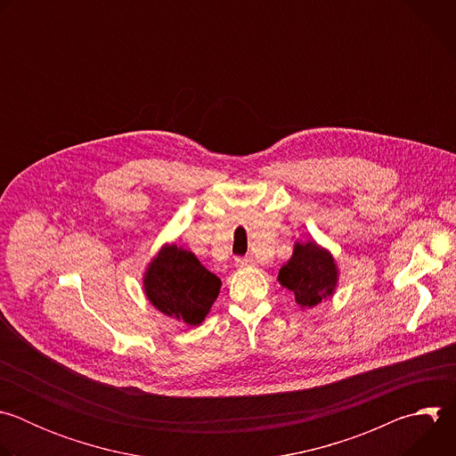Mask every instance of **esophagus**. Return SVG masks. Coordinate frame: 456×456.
Instances as JSON below:
<instances>
[{
	"label": "esophagus",
	"mask_w": 456,
	"mask_h": 456,
	"mask_svg": "<svg viewBox=\"0 0 456 456\" xmlns=\"http://www.w3.org/2000/svg\"><path fill=\"white\" fill-rule=\"evenodd\" d=\"M234 262L238 267H248V265H254V257L252 256H238Z\"/></svg>",
	"instance_id": "1"
}]
</instances>
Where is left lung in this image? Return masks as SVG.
Returning <instances> with one entry per match:
<instances>
[{
	"label": "left lung",
	"mask_w": 456,
	"mask_h": 456,
	"mask_svg": "<svg viewBox=\"0 0 456 456\" xmlns=\"http://www.w3.org/2000/svg\"><path fill=\"white\" fill-rule=\"evenodd\" d=\"M278 280L294 294L301 308H312L334 292L338 269L334 257L314 241L296 243L294 254L281 267Z\"/></svg>",
	"instance_id": "8db88e82"
}]
</instances>
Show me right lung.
I'll list each match as a JSON object with an SVG mask.
<instances>
[{"instance_id": "obj_1", "label": "right lung", "mask_w": 456, "mask_h": 456, "mask_svg": "<svg viewBox=\"0 0 456 456\" xmlns=\"http://www.w3.org/2000/svg\"><path fill=\"white\" fill-rule=\"evenodd\" d=\"M144 287L160 312L187 324H200L218 297L222 281L194 254L169 245L153 259Z\"/></svg>"}]
</instances>
